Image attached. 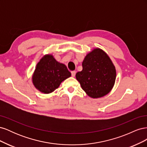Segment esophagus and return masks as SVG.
Instances as JSON below:
<instances>
[{"label": "esophagus", "mask_w": 147, "mask_h": 147, "mask_svg": "<svg viewBox=\"0 0 147 147\" xmlns=\"http://www.w3.org/2000/svg\"><path fill=\"white\" fill-rule=\"evenodd\" d=\"M71 74H72V77H75V74H76V71H72V72H71Z\"/></svg>", "instance_id": "esophagus-1"}]
</instances>
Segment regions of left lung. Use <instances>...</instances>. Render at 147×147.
Returning a JSON list of instances; mask_svg holds the SVG:
<instances>
[{"instance_id": "8db88e82", "label": "left lung", "mask_w": 147, "mask_h": 147, "mask_svg": "<svg viewBox=\"0 0 147 147\" xmlns=\"http://www.w3.org/2000/svg\"><path fill=\"white\" fill-rule=\"evenodd\" d=\"M82 67L81 72L76 74V78L86 94L92 98L107 94L116 79V70L108 55L96 48L86 55Z\"/></svg>"}]
</instances>
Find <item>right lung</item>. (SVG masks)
Masks as SVG:
<instances>
[{"label": "right lung", "instance_id": "1", "mask_svg": "<svg viewBox=\"0 0 147 147\" xmlns=\"http://www.w3.org/2000/svg\"><path fill=\"white\" fill-rule=\"evenodd\" d=\"M71 76L65 65L59 63L51 55L44 56L37 64L32 77L34 85L40 92L48 94Z\"/></svg>", "mask_w": 147, "mask_h": 147}]
</instances>
